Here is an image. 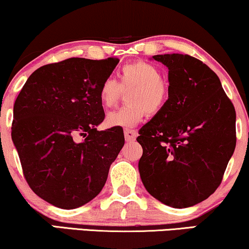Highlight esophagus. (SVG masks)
<instances>
[{
    "label": "esophagus",
    "instance_id": "esophagus-1",
    "mask_svg": "<svg viewBox=\"0 0 249 249\" xmlns=\"http://www.w3.org/2000/svg\"><path fill=\"white\" fill-rule=\"evenodd\" d=\"M124 134H125V140L126 141H133L137 138V131L135 130H130V128H125L124 130Z\"/></svg>",
    "mask_w": 249,
    "mask_h": 249
}]
</instances>
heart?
I'll use <instances>...</instances> for the list:
<instances>
[{
	"label": "heart",
	"instance_id": "1",
	"mask_svg": "<svg viewBox=\"0 0 249 249\" xmlns=\"http://www.w3.org/2000/svg\"><path fill=\"white\" fill-rule=\"evenodd\" d=\"M118 77V83L110 77L106 78L99 88L102 105L109 108L117 105L123 92L130 90L126 95L128 105L107 115L108 126L132 127L139 124L147 112L159 114L168 103L169 86L160 69L152 63H128L119 70Z\"/></svg>",
	"mask_w": 249,
	"mask_h": 249
}]
</instances>
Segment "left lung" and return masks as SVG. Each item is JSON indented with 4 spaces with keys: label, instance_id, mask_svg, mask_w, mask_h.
<instances>
[{
    "label": "left lung",
    "instance_id": "1",
    "mask_svg": "<svg viewBox=\"0 0 249 249\" xmlns=\"http://www.w3.org/2000/svg\"><path fill=\"white\" fill-rule=\"evenodd\" d=\"M169 69L166 106L139 130L141 180L166 206L187 208L221 185L234 152L235 110L219 78L186 54L155 55Z\"/></svg>",
    "mask_w": 249,
    "mask_h": 249
}]
</instances>
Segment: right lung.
Instances as JSON below:
<instances>
[{"label":"right lung","instance_id":"obj_1","mask_svg":"<svg viewBox=\"0 0 249 249\" xmlns=\"http://www.w3.org/2000/svg\"><path fill=\"white\" fill-rule=\"evenodd\" d=\"M119 59L72 57L30 75L14 106L11 138L28 186L62 209L93 200L124 146L122 127L97 131L105 119L100 85Z\"/></svg>","mask_w":249,"mask_h":249}]
</instances>
